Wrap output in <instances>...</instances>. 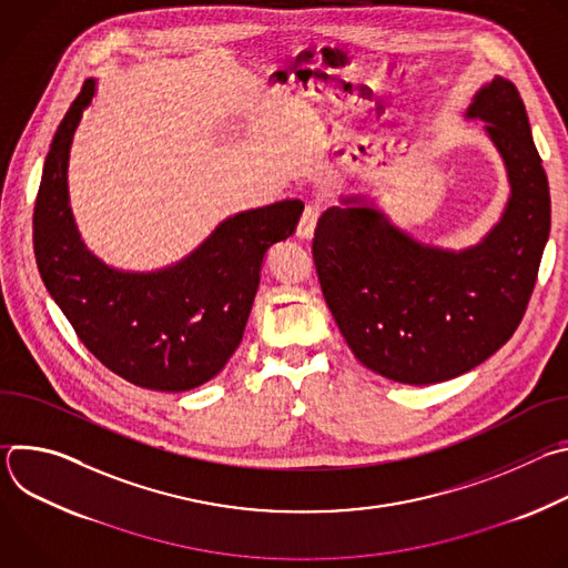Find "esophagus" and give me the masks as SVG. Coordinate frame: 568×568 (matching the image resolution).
<instances>
[{
  "label": "esophagus",
  "instance_id": "1",
  "mask_svg": "<svg viewBox=\"0 0 568 568\" xmlns=\"http://www.w3.org/2000/svg\"><path fill=\"white\" fill-rule=\"evenodd\" d=\"M318 213L321 209L316 204H307L301 220H298V226H296V235L303 237V240H310L312 233H314V226H316V220H318Z\"/></svg>",
  "mask_w": 568,
  "mask_h": 568
}]
</instances>
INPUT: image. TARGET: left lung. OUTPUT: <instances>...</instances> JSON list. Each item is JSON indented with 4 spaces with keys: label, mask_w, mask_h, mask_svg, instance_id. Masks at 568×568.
<instances>
[{
    "label": "left lung",
    "mask_w": 568,
    "mask_h": 568,
    "mask_svg": "<svg viewBox=\"0 0 568 568\" xmlns=\"http://www.w3.org/2000/svg\"><path fill=\"white\" fill-rule=\"evenodd\" d=\"M467 116L488 123L513 189L480 245L458 254L423 247L359 197L328 209L314 229L316 276L346 344L393 382H445L495 355L515 335L537 283L550 193L526 105L497 75Z\"/></svg>",
    "instance_id": "8db88e82"
}]
</instances>
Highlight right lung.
I'll return each mask as SVG.
<instances>
[{
	"label": "right lung",
	"mask_w": 568,
	"mask_h": 568,
	"mask_svg": "<svg viewBox=\"0 0 568 568\" xmlns=\"http://www.w3.org/2000/svg\"><path fill=\"white\" fill-rule=\"evenodd\" d=\"M94 97L85 80L60 121L33 209L40 276L85 348L119 377L180 393L215 377L245 333L274 242L287 240L301 200H283L224 220L180 265L125 274L92 256L80 240L67 193L69 148Z\"/></svg>",
	"instance_id": "1"
}]
</instances>
